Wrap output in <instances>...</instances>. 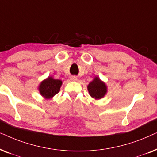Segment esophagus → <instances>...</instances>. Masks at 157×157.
Instances as JSON below:
<instances>
[{"label":"esophagus","instance_id":"1","mask_svg":"<svg viewBox=\"0 0 157 157\" xmlns=\"http://www.w3.org/2000/svg\"><path fill=\"white\" fill-rule=\"evenodd\" d=\"M70 80L72 81H77V80H78V78H77V77H75V76H72L70 77Z\"/></svg>","mask_w":157,"mask_h":157}]
</instances>
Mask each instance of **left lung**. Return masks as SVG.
<instances>
[{"instance_id":"left-lung-1","label":"left lung","mask_w":157,"mask_h":157,"mask_svg":"<svg viewBox=\"0 0 157 157\" xmlns=\"http://www.w3.org/2000/svg\"><path fill=\"white\" fill-rule=\"evenodd\" d=\"M87 90L92 98L95 100H100L106 95L108 87L103 81L100 80L99 77L95 76L87 85Z\"/></svg>"}]
</instances>
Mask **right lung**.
Wrapping results in <instances>:
<instances>
[{
  "instance_id": "right-lung-1",
  "label": "right lung",
  "mask_w": 157,
  "mask_h": 157,
  "mask_svg": "<svg viewBox=\"0 0 157 157\" xmlns=\"http://www.w3.org/2000/svg\"><path fill=\"white\" fill-rule=\"evenodd\" d=\"M62 81L49 76L39 85L38 90L41 95L45 99H51L60 90Z\"/></svg>"
}]
</instances>
